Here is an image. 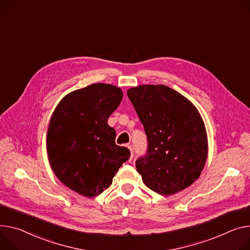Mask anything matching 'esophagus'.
Returning a JSON list of instances; mask_svg holds the SVG:
<instances>
[{
	"instance_id": "esophagus-1",
	"label": "esophagus",
	"mask_w": 250,
	"mask_h": 250,
	"mask_svg": "<svg viewBox=\"0 0 250 250\" xmlns=\"http://www.w3.org/2000/svg\"><path fill=\"white\" fill-rule=\"evenodd\" d=\"M126 146H127V148L130 150V157H129V162H131L132 157H133V150H132V147H131V146H130V145H126Z\"/></svg>"
}]
</instances>
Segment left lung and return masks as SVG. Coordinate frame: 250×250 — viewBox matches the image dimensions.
<instances>
[{
	"instance_id": "left-lung-1",
	"label": "left lung",
	"mask_w": 250,
	"mask_h": 250,
	"mask_svg": "<svg viewBox=\"0 0 250 250\" xmlns=\"http://www.w3.org/2000/svg\"><path fill=\"white\" fill-rule=\"evenodd\" d=\"M127 97L145 127L148 148L135 162L145 185L171 195L200 176L208 154L207 128L196 106L165 84H142Z\"/></svg>"
}]
</instances>
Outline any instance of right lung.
<instances>
[{
    "label": "right lung",
    "instance_id": "1",
    "mask_svg": "<svg viewBox=\"0 0 250 250\" xmlns=\"http://www.w3.org/2000/svg\"><path fill=\"white\" fill-rule=\"evenodd\" d=\"M123 96L116 85L89 84L65 95L51 117L49 163L61 183L83 196L102 193L129 158V150L116 145V130L107 125Z\"/></svg>",
    "mask_w": 250,
    "mask_h": 250
}]
</instances>
